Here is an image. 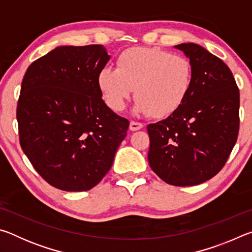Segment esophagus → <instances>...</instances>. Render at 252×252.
<instances>
[{
    "mask_svg": "<svg viewBox=\"0 0 252 252\" xmlns=\"http://www.w3.org/2000/svg\"><path fill=\"white\" fill-rule=\"evenodd\" d=\"M143 127V125L141 122H138V121H131L130 122V130L132 131H136V130H140Z\"/></svg>",
    "mask_w": 252,
    "mask_h": 252,
    "instance_id": "1",
    "label": "esophagus"
}]
</instances>
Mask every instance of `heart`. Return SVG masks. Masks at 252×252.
<instances>
[{"label":"heart","instance_id":"b5f03b06","mask_svg":"<svg viewBox=\"0 0 252 252\" xmlns=\"http://www.w3.org/2000/svg\"><path fill=\"white\" fill-rule=\"evenodd\" d=\"M97 84L110 109H125L135 89V111L162 118L180 108L189 95L193 66L183 55L158 48H132L119 55L117 69L100 71Z\"/></svg>","mask_w":252,"mask_h":252}]
</instances>
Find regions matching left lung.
Listing matches in <instances>:
<instances>
[{
	"label": "left lung",
	"instance_id": "left-lung-1",
	"mask_svg": "<svg viewBox=\"0 0 252 252\" xmlns=\"http://www.w3.org/2000/svg\"><path fill=\"white\" fill-rule=\"evenodd\" d=\"M193 66V85L178 110L148 126V160L171 186H197L227 162L239 133L240 94L228 65L202 46L182 43Z\"/></svg>",
	"mask_w": 252,
	"mask_h": 252
}]
</instances>
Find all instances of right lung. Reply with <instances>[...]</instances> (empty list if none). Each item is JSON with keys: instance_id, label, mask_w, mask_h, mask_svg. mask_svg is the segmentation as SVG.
<instances>
[{"instance_id": "add662e5", "label": "right lung", "mask_w": 252, "mask_h": 252, "mask_svg": "<svg viewBox=\"0 0 252 252\" xmlns=\"http://www.w3.org/2000/svg\"><path fill=\"white\" fill-rule=\"evenodd\" d=\"M103 45L59 46L28 67L16 108L20 144L54 188L87 191L112 167L130 122L102 100Z\"/></svg>"}]
</instances>
